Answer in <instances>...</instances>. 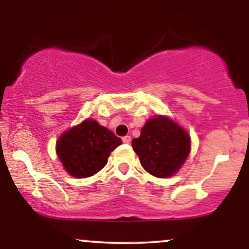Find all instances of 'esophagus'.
<instances>
[{
  "mask_svg": "<svg viewBox=\"0 0 249 249\" xmlns=\"http://www.w3.org/2000/svg\"><path fill=\"white\" fill-rule=\"evenodd\" d=\"M123 142H124V144H130V142H131V137L130 136L123 137Z\"/></svg>",
  "mask_w": 249,
  "mask_h": 249,
  "instance_id": "obj_1",
  "label": "esophagus"
}]
</instances>
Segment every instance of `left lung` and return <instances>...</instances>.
<instances>
[{
	"instance_id": "obj_1",
	"label": "left lung",
	"mask_w": 249,
	"mask_h": 249,
	"mask_svg": "<svg viewBox=\"0 0 249 249\" xmlns=\"http://www.w3.org/2000/svg\"><path fill=\"white\" fill-rule=\"evenodd\" d=\"M145 171L158 178H168L179 171L191 150V138L182 127L168 117L148 119L141 137L132 141Z\"/></svg>"
}]
</instances>
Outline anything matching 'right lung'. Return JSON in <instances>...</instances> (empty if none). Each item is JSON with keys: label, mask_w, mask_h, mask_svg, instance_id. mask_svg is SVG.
<instances>
[{"label": "right lung", "mask_w": 249, "mask_h": 249, "mask_svg": "<svg viewBox=\"0 0 249 249\" xmlns=\"http://www.w3.org/2000/svg\"><path fill=\"white\" fill-rule=\"evenodd\" d=\"M122 139L93 119L71 127L58 138L56 152L70 176L88 178L107 165L111 151Z\"/></svg>", "instance_id": "right-lung-1"}]
</instances>
